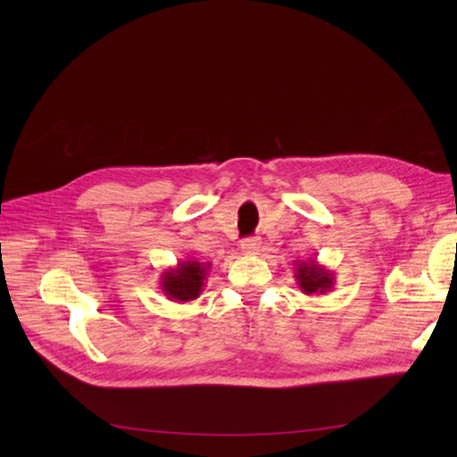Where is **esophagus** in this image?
I'll return each mask as SVG.
<instances>
[{
  "label": "esophagus",
  "instance_id": "34e87169",
  "mask_svg": "<svg viewBox=\"0 0 457 457\" xmlns=\"http://www.w3.org/2000/svg\"><path fill=\"white\" fill-rule=\"evenodd\" d=\"M261 238H245L244 242H242V252L245 253V255H259V252H261Z\"/></svg>",
  "mask_w": 457,
  "mask_h": 457
}]
</instances>
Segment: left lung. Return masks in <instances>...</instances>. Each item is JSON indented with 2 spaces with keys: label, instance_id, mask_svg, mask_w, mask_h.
I'll return each mask as SVG.
<instances>
[{
  "label": "left lung",
  "instance_id": "left-lung-1",
  "mask_svg": "<svg viewBox=\"0 0 457 457\" xmlns=\"http://www.w3.org/2000/svg\"><path fill=\"white\" fill-rule=\"evenodd\" d=\"M295 280L305 295H322L331 292V287L336 284V276L316 259L309 257L295 261Z\"/></svg>",
  "mask_w": 457,
  "mask_h": 457
}]
</instances>
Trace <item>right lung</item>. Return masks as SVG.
Instances as JSON below:
<instances>
[{
  "mask_svg": "<svg viewBox=\"0 0 457 457\" xmlns=\"http://www.w3.org/2000/svg\"><path fill=\"white\" fill-rule=\"evenodd\" d=\"M212 262H200L196 259H185L179 261L177 267L165 269L160 287L163 295H168L171 301L188 303L200 297L204 292V286L207 280V270H210Z\"/></svg>",
  "mask_w": 457,
  "mask_h": 457,
  "instance_id": "add662e5",
  "label": "right lung"
}]
</instances>
